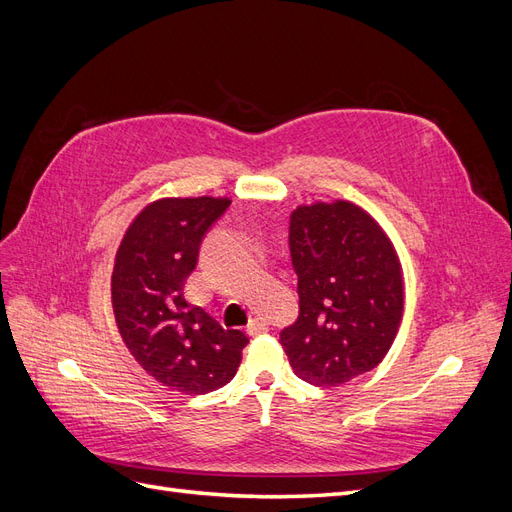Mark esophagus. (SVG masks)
Returning <instances> with one entry per match:
<instances>
[{"label":"esophagus","mask_w":512,"mask_h":512,"mask_svg":"<svg viewBox=\"0 0 512 512\" xmlns=\"http://www.w3.org/2000/svg\"><path fill=\"white\" fill-rule=\"evenodd\" d=\"M269 331V324L262 320V318H254L247 324V333L250 335H260V333H267Z\"/></svg>","instance_id":"1"}]
</instances>
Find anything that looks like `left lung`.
<instances>
[{"mask_svg":"<svg viewBox=\"0 0 512 512\" xmlns=\"http://www.w3.org/2000/svg\"><path fill=\"white\" fill-rule=\"evenodd\" d=\"M288 247L299 316L280 333L290 367L316 386L344 384L389 352L404 309L395 247L346 200L290 213Z\"/></svg>","mask_w":512,"mask_h":512,"instance_id":"obj_1","label":"left lung"}]
</instances>
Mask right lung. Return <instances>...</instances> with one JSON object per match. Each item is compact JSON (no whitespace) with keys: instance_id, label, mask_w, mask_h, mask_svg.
<instances>
[{"instance_id":"obj_1","label":"right lung","mask_w":512,"mask_h":512,"mask_svg":"<svg viewBox=\"0 0 512 512\" xmlns=\"http://www.w3.org/2000/svg\"><path fill=\"white\" fill-rule=\"evenodd\" d=\"M228 207V198H162L138 213L115 256L111 292L123 342L149 376L188 395L235 378L247 344L183 294L203 239Z\"/></svg>"}]
</instances>
